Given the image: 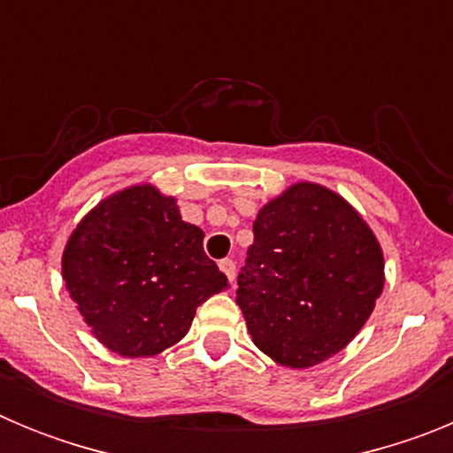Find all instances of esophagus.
<instances>
[{"label":"esophagus","instance_id":"obj_1","mask_svg":"<svg viewBox=\"0 0 453 453\" xmlns=\"http://www.w3.org/2000/svg\"><path fill=\"white\" fill-rule=\"evenodd\" d=\"M219 270H222L224 274H226V279H229V281L234 283V279H235V263L231 261V258H224V261H219Z\"/></svg>","mask_w":453,"mask_h":453}]
</instances>
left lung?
Segmentation results:
<instances>
[{"mask_svg": "<svg viewBox=\"0 0 453 453\" xmlns=\"http://www.w3.org/2000/svg\"><path fill=\"white\" fill-rule=\"evenodd\" d=\"M383 250L361 213L313 181L292 183L254 219L238 306L254 345L306 370L345 349L386 283Z\"/></svg>", "mask_w": 453, "mask_h": 453, "instance_id": "obj_1", "label": "left lung"}]
</instances>
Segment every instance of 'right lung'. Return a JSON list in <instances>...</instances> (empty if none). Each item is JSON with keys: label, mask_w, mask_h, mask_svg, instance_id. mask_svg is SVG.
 <instances>
[{"label": "right lung", "mask_w": 453, "mask_h": 453, "mask_svg": "<svg viewBox=\"0 0 453 453\" xmlns=\"http://www.w3.org/2000/svg\"><path fill=\"white\" fill-rule=\"evenodd\" d=\"M63 281L90 334L124 358L170 349L229 281L177 199L135 183L88 211L65 242Z\"/></svg>", "instance_id": "add662e5"}]
</instances>
